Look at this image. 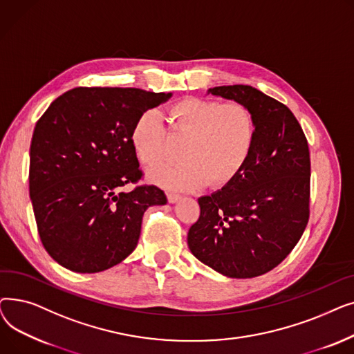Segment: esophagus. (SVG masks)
<instances>
[{
  "label": "esophagus",
  "mask_w": 354,
  "mask_h": 354,
  "mask_svg": "<svg viewBox=\"0 0 354 354\" xmlns=\"http://www.w3.org/2000/svg\"><path fill=\"white\" fill-rule=\"evenodd\" d=\"M179 199H180V196H179L178 194H172V192L167 194V201H169V203H175V202H178Z\"/></svg>",
  "instance_id": "esophagus-1"
}]
</instances>
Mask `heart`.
Returning a JSON list of instances; mask_svg holds the SVG:
<instances>
[{
  "label": "heart",
  "mask_w": 354,
  "mask_h": 354,
  "mask_svg": "<svg viewBox=\"0 0 354 354\" xmlns=\"http://www.w3.org/2000/svg\"><path fill=\"white\" fill-rule=\"evenodd\" d=\"M174 136L187 138L180 165H160L149 171V179L174 191H192L209 183L227 187L244 171L257 142V120L243 103H225L188 97L167 111ZM132 149L145 166H153L166 156L167 133L160 113L146 110L130 132Z\"/></svg>",
  "instance_id": "heart-1"
}]
</instances>
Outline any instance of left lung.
<instances>
[{
    "mask_svg": "<svg viewBox=\"0 0 354 354\" xmlns=\"http://www.w3.org/2000/svg\"><path fill=\"white\" fill-rule=\"evenodd\" d=\"M243 103L257 120V142L244 171L201 196L188 247L201 263L230 278L263 275L299 243L308 222L310 152L291 110L251 86L209 88Z\"/></svg>",
    "mask_w": 354,
    "mask_h": 354,
    "instance_id": "left-lung-1",
    "label": "left lung"
}]
</instances>
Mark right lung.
<instances>
[{
  "mask_svg": "<svg viewBox=\"0 0 354 354\" xmlns=\"http://www.w3.org/2000/svg\"><path fill=\"white\" fill-rule=\"evenodd\" d=\"M172 97L122 87H76L55 99L34 127L30 198L40 239L64 268L93 274L122 263L138 245L145 211L165 205L142 178L130 132L143 111Z\"/></svg>",
  "mask_w": 354,
  "mask_h": 354,
  "instance_id": "1",
  "label": "right lung"
}]
</instances>
